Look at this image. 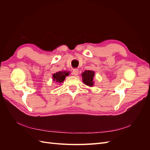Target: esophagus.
Instances as JSON below:
<instances>
[{
	"label": "esophagus",
	"mask_w": 150,
	"mask_h": 150,
	"mask_svg": "<svg viewBox=\"0 0 150 150\" xmlns=\"http://www.w3.org/2000/svg\"><path fill=\"white\" fill-rule=\"evenodd\" d=\"M78 74H79V70L78 69H73V71H72V74H73L74 76H77L78 75Z\"/></svg>",
	"instance_id": "1"
}]
</instances>
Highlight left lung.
<instances>
[{"mask_svg": "<svg viewBox=\"0 0 150 150\" xmlns=\"http://www.w3.org/2000/svg\"><path fill=\"white\" fill-rule=\"evenodd\" d=\"M94 71L91 70L84 71L81 76H82L83 82L84 84L87 85L89 87H93L94 84Z\"/></svg>", "mask_w": 150, "mask_h": 150, "instance_id": "8db88e82", "label": "left lung"}]
</instances>
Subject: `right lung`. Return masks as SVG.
Listing matches in <instances>:
<instances>
[{
    "label": "right lung",
    "mask_w": 150,
    "mask_h": 150,
    "mask_svg": "<svg viewBox=\"0 0 150 150\" xmlns=\"http://www.w3.org/2000/svg\"><path fill=\"white\" fill-rule=\"evenodd\" d=\"M70 74V71H59L52 74V80L53 81H56V83H59V84L61 83L64 82V81L66 76H68Z\"/></svg>",
    "instance_id": "obj_1"
}]
</instances>
